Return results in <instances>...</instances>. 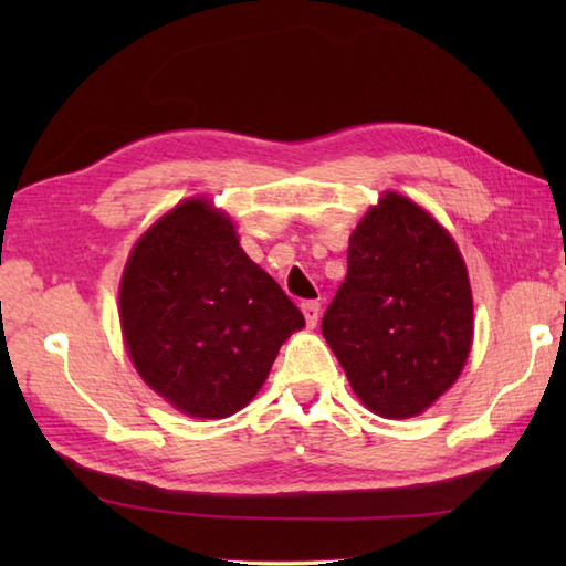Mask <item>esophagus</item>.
I'll list each match as a JSON object with an SVG mask.
<instances>
[{"label": "esophagus", "mask_w": 566, "mask_h": 566, "mask_svg": "<svg viewBox=\"0 0 566 566\" xmlns=\"http://www.w3.org/2000/svg\"><path fill=\"white\" fill-rule=\"evenodd\" d=\"M302 314L306 318V326L308 328H316L318 316H321V304L318 302H304L302 304Z\"/></svg>", "instance_id": "esophagus-1"}]
</instances>
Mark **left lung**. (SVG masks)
Here are the masks:
<instances>
[{"mask_svg":"<svg viewBox=\"0 0 566 566\" xmlns=\"http://www.w3.org/2000/svg\"><path fill=\"white\" fill-rule=\"evenodd\" d=\"M321 331L371 413H426L460 379L474 340L472 284L448 228L384 191L350 233L347 276Z\"/></svg>","mask_w":566,"mask_h":566,"instance_id":"8db88e82","label":"left lung"}]
</instances>
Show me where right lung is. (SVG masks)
<instances>
[{"mask_svg": "<svg viewBox=\"0 0 566 566\" xmlns=\"http://www.w3.org/2000/svg\"><path fill=\"white\" fill-rule=\"evenodd\" d=\"M118 321L138 377L201 420L255 399L284 340L306 326L207 197L182 199L140 233L118 284Z\"/></svg>", "mask_w": 566, "mask_h": 566, "instance_id": "obj_1", "label": "right lung"}]
</instances>
